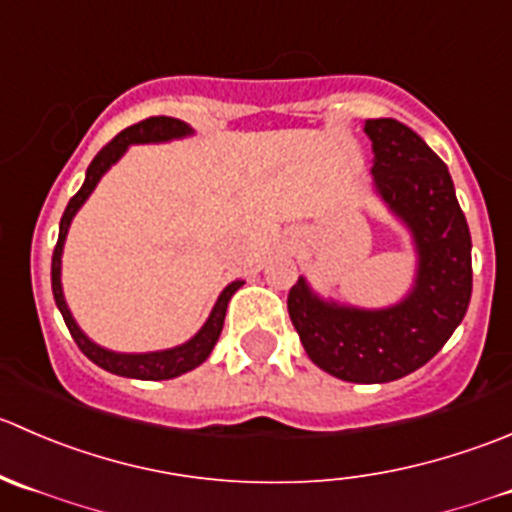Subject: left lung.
I'll return each mask as SVG.
<instances>
[{"instance_id":"obj_1","label":"left lung","mask_w":512,"mask_h":512,"mask_svg":"<svg viewBox=\"0 0 512 512\" xmlns=\"http://www.w3.org/2000/svg\"><path fill=\"white\" fill-rule=\"evenodd\" d=\"M373 179L416 236L421 268L411 296L388 311H358L318 301L298 278L288 316L308 358L351 383H388L426 366L463 321L473 291L470 231L448 166L398 119H368Z\"/></svg>"}]
</instances>
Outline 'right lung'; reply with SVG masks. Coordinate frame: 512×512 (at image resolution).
I'll list each match as a JSON object with an SVG mask.
<instances>
[{
    "instance_id": "add662e5",
    "label": "right lung",
    "mask_w": 512,
    "mask_h": 512,
    "mask_svg": "<svg viewBox=\"0 0 512 512\" xmlns=\"http://www.w3.org/2000/svg\"><path fill=\"white\" fill-rule=\"evenodd\" d=\"M191 134L189 126L179 119H171V116H149V119L139 121V124L126 126L124 131L114 136L109 144L101 146L99 154L91 159L89 169H86V179L84 186L77 191V194L69 199L67 209H64L62 224H59V239L57 246H54V256H52V291H54V301H57L59 311H62L64 323H67L69 333H72L74 343L79 346V351L84 353L89 361H94L96 366L104 368V371L116 373V376H126V378H139V381H166V378H176L181 373L191 371V368L201 366V363L209 358L211 348L216 346L221 336V328H224V318H226V306H229V298L234 296L236 291L241 288L244 281H234L224 288V293L216 301L214 311H211L209 321L204 323L199 333L191 338L189 343L179 348H171V351H159V353H111L99 348L96 343H91L89 338L79 331V326L74 323L72 313H69L67 303H64L62 296V281H59V268H62V249H64V239H67L69 224H72L74 214L79 211V206L84 204L86 196L94 191L96 181L101 179L106 169L119 159L121 154L126 151L129 144H144V141H166L174 139V136H184Z\"/></svg>"
}]
</instances>
